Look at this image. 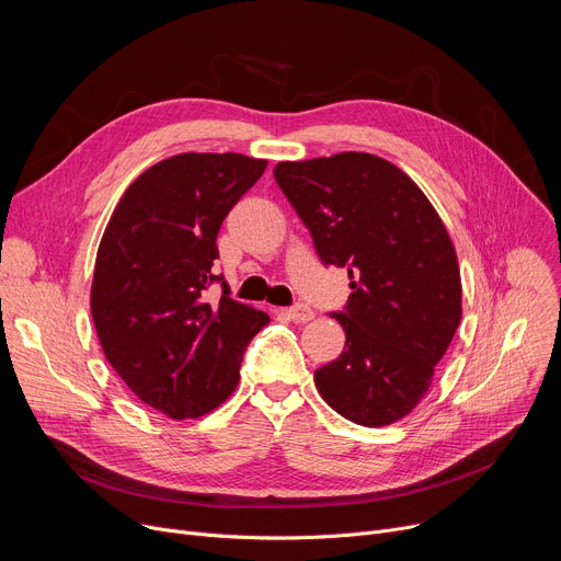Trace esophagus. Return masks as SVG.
<instances>
[{"label": "esophagus", "instance_id": "esophagus-1", "mask_svg": "<svg viewBox=\"0 0 561 561\" xmlns=\"http://www.w3.org/2000/svg\"><path fill=\"white\" fill-rule=\"evenodd\" d=\"M313 316H316L313 309L307 307V305H293L288 309V318L296 320V322H309V320H313Z\"/></svg>", "mask_w": 561, "mask_h": 561}]
</instances>
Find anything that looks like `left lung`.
Masks as SVG:
<instances>
[{
    "label": "left lung",
    "instance_id": "8db88e82",
    "mask_svg": "<svg viewBox=\"0 0 561 561\" xmlns=\"http://www.w3.org/2000/svg\"><path fill=\"white\" fill-rule=\"evenodd\" d=\"M275 182L309 229L318 259L347 268L345 350L313 373L352 423L389 425L414 409L461 320L450 236L425 193L393 163L366 152L282 161Z\"/></svg>",
    "mask_w": 561,
    "mask_h": 561
}]
</instances>
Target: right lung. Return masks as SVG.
Returning a JSON list of instances; mask_svg holds the SVG:
<instances>
[{"label": "right lung", "instance_id": "add662e5", "mask_svg": "<svg viewBox=\"0 0 561 561\" xmlns=\"http://www.w3.org/2000/svg\"><path fill=\"white\" fill-rule=\"evenodd\" d=\"M265 170L245 154H176L145 170L106 225L91 290L104 355L125 385L170 419H197L239 385L268 313L229 298L214 273L227 214ZM220 283L211 304L205 290Z\"/></svg>", "mask_w": 561, "mask_h": 561}]
</instances>
